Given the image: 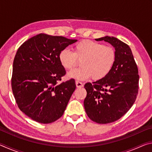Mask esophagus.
<instances>
[{
    "mask_svg": "<svg viewBox=\"0 0 152 152\" xmlns=\"http://www.w3.org/2000/svg\"><path fill=\"white\" fill-rule=\"evenodd\" d=\"M76 85L77 88H82V87L84 86L83 83H82V82H81L78 81V80L76 81Z\"/></svg>",
    "mask_w": 152,
    "mask_h": 152,
    "instance_id": "esophagus-1",
    "label": "esophagus"
}]
</instances>
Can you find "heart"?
<instances>
[{"instance_id": "obj_1", "label": "heart", "mask_w": 152, "mask_h": 152, "mask_svg": "<svg viewBox=\"0 0 152 152\" xmlns=\"http://www.w3.org/2000/svg\"><path fill=\"white\" fill-rule=\"evenodd\" d=\"M59 59L64 68L70 70L81 61V68L74 69L67 74L68 78L84 80L92 76L99 80L111 70L116 60V53L110 46H104L91 40H84L74 47V53L68 49L61 50Z\"/></svg>"}]
</instances>
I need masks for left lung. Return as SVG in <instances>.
Wrapping results in <instances>:
<instances>
[{"instance_id":"1","label":"left lung","mask_w":152,"mask_h":152,"mask_svg":"<svg viewBox=\"0 0 152 152\" xmlns=\"http://www.w3.org/2000/svg\"><path fill=\"white\" fill-rule=\"evenodd\" d=\"M114 47L116 60L104 78L85 84L84 109L92 121L100 124L113 123L122 117L135 101L139 89L138 69L129 46L114 37L95 39Z\"/></svg>"}]
</instances>
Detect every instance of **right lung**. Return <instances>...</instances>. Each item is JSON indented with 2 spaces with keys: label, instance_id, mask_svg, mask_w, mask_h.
Returning a JSON list of instances; mask_svg holds the SVG:
<instances>
[{
  "label": "right lung",
  "instance_id": "obj_1",
  "mask_svg": "<svg viewBox=\"0 0 152 152\" xmlns=\"http://www.w3.org/2000/svg\"><path fill=\"white\" fill-rule=\"evenodd\" d=\"M76 42L40 33L18 49L12 66V93L19 109L33 121L47 124L63 115L76 84L70 79L58 84L66 74L59 55Z\"/></svg>",
  "mask_w": 152,
  "mask_h": 152
}]
</instances>
